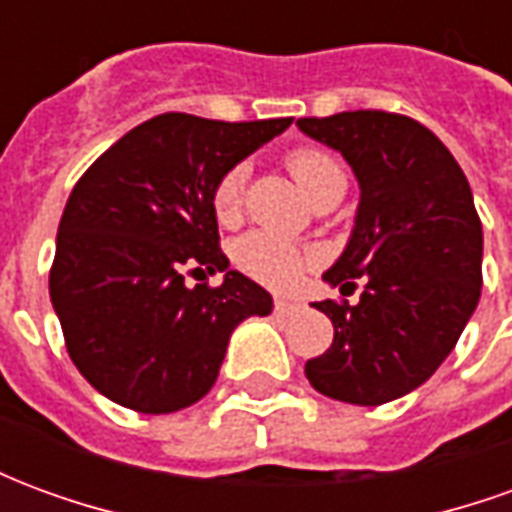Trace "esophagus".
Returning <instances> with one entry per match:
<instances>
[{
    "label": "esophagus",
    "instance_id": "obj_1",
    "mask_svg": "<svg viewBox=\"0 0 512 512\" xmlns=\"http://www.w3.org/2000/svg\"><path fill=\"white\" fill-rule=\"evenodd\" d=\"M274 310H277L279 315H293V312H299V304L288 299H277L274 301Z\"/></svg>",
    "mask_w": 512,
    "mask_h": 512
}]
</instances>
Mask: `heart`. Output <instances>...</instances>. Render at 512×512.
Returning <instances> with one entry per match:
<instances>
[{
	"label": "heart",
	"instance_id": "obj_1",
	"mask_svg": "<svg viewBox=\"0 0 512 512\" xmlns=\"http://www.w3.org/2000/svg\"><path fill=\"white\" fill-rule=\"evenodd\" d=\"M288 169L299 189L312 197L337 180H345L340 161L323 150V147H296L288 153ZM213 213L222 224H233L241 216L244 205V167H233L216 180L211 197ZM307 252L301 246L290 244L288 238L268 230H252L235 244V263L263 285L271 288H288L299 279L301 268L307 263Z\"/></svg>",
	"mask_w": 512,
	"mask_h": 512
}]
</instances>
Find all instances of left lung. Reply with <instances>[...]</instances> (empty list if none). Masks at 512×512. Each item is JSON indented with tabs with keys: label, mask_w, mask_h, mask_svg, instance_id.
I'll return each mask as SVG.
<instances>
[{
	"label": "left lung",
	"mask_w": 512,
	"mask_h": 512,
	"mask_svg": "<svg viewBox=\"0 0 512 512\" xmlns=\"http://www.w3.org/2000/svg\"><path fill=\"white\" fill-rule=\"evenodd\" d=\"M299 128L340 150L362 189L351 241L323 279L359 304L318 301L332 348L304 365L326 397L381 406L425 384L472 318L483 288V224L469 180L433 131L395 112L301 117Z\"/></svg>",
	"instance_id": "8db88e82"
}]
</instances>
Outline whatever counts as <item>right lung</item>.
Returning <instances> with one entry per match:
<instances>
[{"label":"right lung","instance_id":"right-lung-1","mask_svg":"<svg viewBox=\"0 0 512 512\" xmlns=\"http://www.w3.org/2000/svg\"><path fill=\"white\" fill-rule=\"evenodd\" d=\"M290 123L167 112L131 128L76 180L49 293L73 365L101 395L142 414L191 406L219 376L235 326L271 312V296L238 271L216 289H186L182 277L230 266L213 186Z\"/></svg>","mask_w":512,"mask_h":512}]
</instances>
